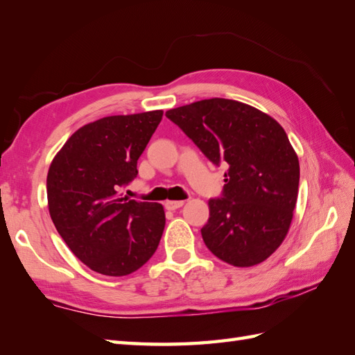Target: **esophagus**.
I'll return each mask as SVG.
<instances>
[{"label":"esophagus","mask_w":355,"mask_h":355,"mask_svg":"<svg viewBox=\"0 0 355 355\" xmlns=\"http://www.w3.org/2000/svg\"><path fill=\"white\" fill-rule=\"evenodd\" d=\"M182 205H184V200H167L165 202V208L170 211H175L182 207Z\"/></svg>","instance_id":"34e87169"}]
</instances>
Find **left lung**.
<instances>
[{"label": "left lung", "mask_w": 355, "mask_h": 355, "mask_svg": "<svg viewBox=\"0 0 355 355\" xmlns=\"http://www.w3.org/2000/svg\"><path fill=\"white\" fill-rule=\"evenodd\" d=\"M200 152L225 165L222 196L209 199L200 232L222 261L250 267L284 241L297 200L299 161L272 116L227 98L200 100L165 112Z\"/></svg>", "instance_id": "left-lung-1"}]
</instances>
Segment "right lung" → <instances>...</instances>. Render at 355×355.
Listing matches in <instances>:
<instances>
[{"label":"right lung","instance_id":"add662e5","mask_svg":"<svg viewBox=\"0 0 355 355\" xmlns=\"http://www.w3.org/2000/svg\"><path fill=\"white\" fill-rule=\"evenodd\" d=\"M162 111L114 115L83 125L54 156L46 198L54 226L91 270L124 277L144 266L165 226L159 203L120 194L137 178V164Z\"/></svg>","mask_w":355,"mask_h":355}]
</instances>
